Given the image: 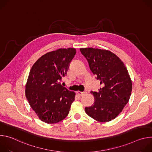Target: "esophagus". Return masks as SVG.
Returning a JSON list of instances; mask_svg holds the SVG:
<instances>
[{
  "mask_svg": "<svg viewBox=\"0 0 152 152\" xmlns=\"http://www.w3.org/2000/svg\"><path fill=\"white\" fill-rule=\"evenodd\" d=\"M76 94L79 96H82L85 94H86V92H80V91H77Z\"/></svg>",
  "mask_w": 152,
  "mask_h": 152,
  "instance_id": "1",
  "label": "esophagus"
}]
</instances>
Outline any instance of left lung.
<instances>
[{"mask_svg":"<svg viewBox=\"0 0 152 152\" xmlns=\"http://www.w3.org/2000/svg\"><path fill=\"white\" fill-rule=\"evenodd\" d=\"M80 51L102 86L97 92H90L94 102L85 107V111L97 121H111L121 113L131 95L132 82L127 68L119 57L108 50L88 48H80Z\"/></svg>","mask_w":152,"mask_h":152,"instance_id":"left-lung-1","label":"left lung"}]
</instances>
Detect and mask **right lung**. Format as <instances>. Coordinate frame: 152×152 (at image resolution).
I'll return each instance as SVG.
<instances>
[{"label": "right lung", "instance_id": "obj_1", "mask_svg": "<svg viewBox=\"0 0 152 152\" xmlns=\"http://www.w3.org/2000/svg\"><path fill=\"white\" fill-rule=\"evenodd\" d=\"M75 48H63L41 56L32 66L25 85V96L39 119L58 123L68 115L75 93L60 83L76 54Z\"/></svg>", "mask_w": 152, "mask_h": 152}]
</instances>
